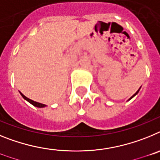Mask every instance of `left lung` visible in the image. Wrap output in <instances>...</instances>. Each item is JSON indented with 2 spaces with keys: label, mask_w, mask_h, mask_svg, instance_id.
I'll return each mask as SVG.
<instances>
[{
  "label": "left lung",
  "mask_w": 160,
  "mask_h": 160,
  "mask_svg": "<svg viewBox=\"0 0 160 160\" xmlns=\"http://www.w3.org/2000/svg\"><path fill=\"white\" fill-rule=\"evenodd\" d=\"M139 89H140V88H139ZM139 89H138V90H137V92H136V93H135V94H134V95H132V96H131V98H129V100H131V98H133V97H135V95H136V94H138V91H139Z\"/></svg>",
  "instance_id": "1"
}]
</instances>
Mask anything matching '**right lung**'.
Listing matches in <instances>:
<instances>
[{
    "label": "right lung",
    "mask_w": 160,
    "mask_h": 160,
    "mask_svg": "<svg viewBox=\"0 0 160 160\" xmlns=\"http://www.w3.org/2000/svg\"><path fill=\"white\" fill-rule=\"evenodd\" d=\"M21 94H22V97H23L24 98H25V99L26 100V101H28V102H30L31 104H32V105L34 106V107H40V108H42V107H46V106L45 105V104H42V103L38 102H34V101H32V100L29 99V98H28L27 97H25V96L23 94H22V93H21Z\"/></svg>",
    "instance_id": "1"
}]
</instances>
